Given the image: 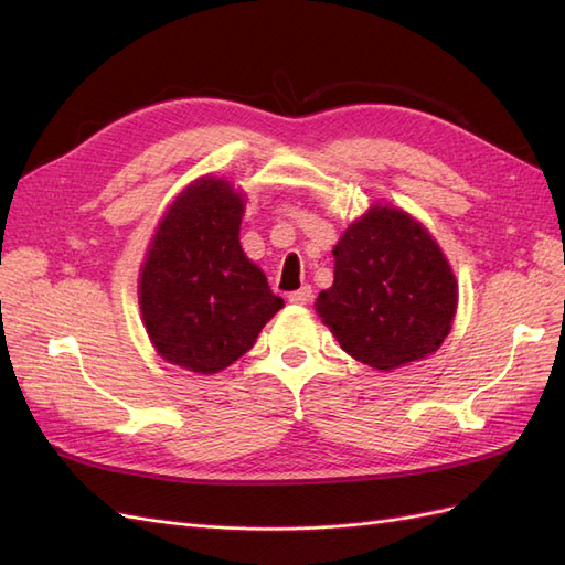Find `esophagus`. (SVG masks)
Returning a JSON list of instances; mask_svg holds the SVG:
<instances>
[{
    "instance_id": "1",
    "label": "esophagus",
    "mask_w": 565,
    "mask_h": 565,
    "mask_svg": "<svg viewBox=\"0 0 565 565\" xmlns=\"http://www.w3.org/2000/svg\"><path fill=\"white\" fill-rule=\"evenodd\" d=\"M287 299H289V303H295V306H306V303H311V299H313V289L309 285H303L301 289H297V292H292Z\"/></svg>"
}]
</instances>
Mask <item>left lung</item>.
<instances>
[{"label": "left lung", "mask_w": 565, "mask_h": 565, "mask_svg": "<svg viewBox=\"0 0 565 565\" xmlns=\"http://www.w3.org/2000/svg\"><path fill=\"white\" fill-rule=\"evenodd\" d=\"M334 282L316 311L355 361L391 372L440 349L457 313L446 254L415 216L374 202L332 249Z\"/></svg>", "instance_id": "left-lung-1"}]
</instances>
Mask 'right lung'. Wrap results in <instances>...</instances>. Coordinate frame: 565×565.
I'll return each mask as SVG.
<instances>
[{"instance_id":"1","label":"right lung","mask_w":565,"mask_h":565,"mask_svg":"<svg viewBox=\"0 0 565 565\" xmlns=\"http://www.w3.org/2000/svg\"><path fill=\"white\" fill-rule=\"evenodd\" d=\"M245 195L212 174L188 183L150 237L139 306L167 363L216 374L245 355L285 301L241 245Z\"/></svg>"}]
</instances>
